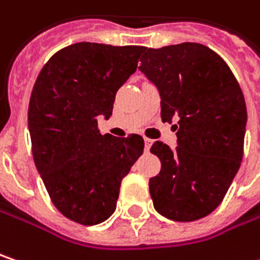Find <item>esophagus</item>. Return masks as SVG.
Masks as SVG:
<instances>
[{
  "label": "esophagus",
  "mask_w": 260,
  "mask_h": 260,
  "mask_svg": "<svg viewBox=\"0 0 260 260\" xmlns=\"http://www.w3.org/2000/svg\"><path fill=\"white\" fill-rule=\"evenodd\" d=\"M150 146H152V140L148 139V137H145V149H146V152L149 150Z\"/></svg>",
  "instance_id": "34e87169"
}]
</instances>
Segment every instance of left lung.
I'll return each instance as SVG.
<instances>
[{
	"mask_svg": "<svg viewBox=\"0 0 260 260\" xmlns=\"http://www.w3.org/2000/svg\"><path fill=\"white\" fill-rule=\"evenodd\" d=\"M139 70L156 86L161 118L174 124L177 148L155 142L161 171L149 180L156 212L188 222L222 202L243 159L246 102L225 61L208 46L184 42L145 48Z\"/></svg>",
	"mask_w": 260,
	"mask_h": 260,
	"instance_id": "left-lung-1",
	"label": "left lung"
}]
</instances>
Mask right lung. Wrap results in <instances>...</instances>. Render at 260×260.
Here are the masks:
<instances>
[{"label":"right lung","instance_id":"1","mask_svg":"<svg viewBox=\"0 0 260 260\" xmlns=\"http://www.w3.org/2000/svg\"><path fill=\"white\" fill-rule=\"evenodd\" d=\"M143 46L79 42L59 49L41 70L27 124L35 165L52 203L83 225L114 214L121 181L143 153L139 135H101L115 93L136 72Z\"/></svg>","mask_w":260,"mask_h":260}]
</instances>
